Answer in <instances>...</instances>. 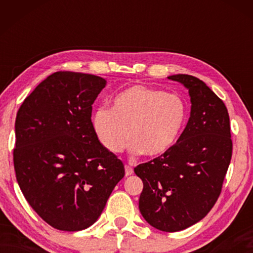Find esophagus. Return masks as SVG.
<instances>
[{"label": "esophagus", "mask_w": 253, "mask_h": 253, "mask_svg": "<svg viewBox=\"0 0 253 253\" xmlns=\"http://www.w3.org/2000/svg\"><path fill=\"white\" fill-rule=\"evenodd\" d=\"M133 174V169L132 167H130V166L126 165V176H130Z\"/></svg>", "instance_id": "obj_1"}]
</instances>
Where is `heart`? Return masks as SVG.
<instances>
[{"mask_svg":"<svg viewBox=\"0 0 253 253\" xmlns=\"http://www.w3.org/2000/svg\"><path fill=\"white\" fill-rule=\"evenodd\" d=\"M185 119L186 106L182 98L138 84L119 93L112 109H96L92 126L99 143L110 153H121L131 136L133 153L157 159L175 146Z\"/></svg>","mask_w":253,"mask_h":253,"instance_id":"1","label":"heart"}]
</instances>
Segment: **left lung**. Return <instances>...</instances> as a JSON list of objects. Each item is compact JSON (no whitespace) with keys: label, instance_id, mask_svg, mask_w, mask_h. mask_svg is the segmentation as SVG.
Returning <instances> with one entry per match:
<instances>
[{"label":"left lung","instance_id":"8db88e82","mask_svg":"<svg viewBox=\"0 0 253 253\" xmlns=\"http://www.w3.org/2000/svg\"><path fill=\"white\" fill-rule=\"evenodd\" d=\"M189 89L191 113L168 153L138 165L139 210L152 227L174 233L205 217L219 198L233 153L229 115L222 100L190 75L169 76Z\"/></svg>","mask_w":253,"mask_h":253}]
</instances>
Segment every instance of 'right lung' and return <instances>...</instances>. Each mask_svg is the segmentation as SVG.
<instances>
[{"mask_svg": "<svg viewBox=\"0 0 253 253\" xmlns=\"http://www.w3.org/2000/svg\"><path fill=\"white\" fill-rule=\"evenodd\" d=\"M106 83L94 75L54 72L17 113V182L38 215L58 230L92 226L124 177L122 161L101 146L92 126V105Z\"/></svg>", "mask_w": 253, "mask_h": 253, "instance_id": "1", "label": "right lung"}]
</instances>
